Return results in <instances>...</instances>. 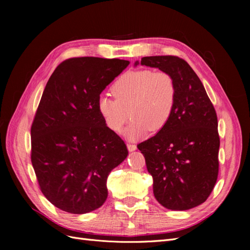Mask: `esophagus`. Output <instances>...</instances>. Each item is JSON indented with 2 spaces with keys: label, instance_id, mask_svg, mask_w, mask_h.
Wrapping results in <instances>:
<instances>
[{
  "label": "esophagus",
  "instance_id": "esophagus-1",
  "mask_svg": "<svg viewBox=\"0 0 250 250\" xmlns=\"http://www.w3.org/2000/svg\"><path fill=\"white\" fill-rule=\"evenodd\" d=\"M127 148H128V151H134L135 149H137V145H134V144H130V143H128L127 144Z\"/></svg>",
  "mask_w": 250,
  "mask_h": 250
}]
</instances>
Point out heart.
<instances>
[{"instance_id": "b5f03b06", "label": "heart", "mask_w": 250, "mask_h": 250, "mask_svg": "<svg viewBox=\"0 0 250 250\" xmlns=\"http://www.w3.org/2000/svg\"><path fill=\"white\" fill-rule=\"evenodd\" d=\"M115 100L98 99L97 109L112 132H120L129 119L133 120L125 134L128 139L142 137L149 130L157 132L169 123L175 108L177 87L167 72L152 70L128 71L115 81L111 88Z\"/></svg>"}]
</instances>
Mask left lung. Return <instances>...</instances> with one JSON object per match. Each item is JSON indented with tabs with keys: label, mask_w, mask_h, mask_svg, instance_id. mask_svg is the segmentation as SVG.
Here are the masks:
<instances>
[{
	"label": "left lung",
	"mask_w": 250,
	"mask_h": 250,
	"mask_svg": "<svg viewBox=\"0 0 250 250\" xmlns=\"http://www.w3.org/2000/svg\"><path fill=\"white\" fill-rule=\"evenodd\" d=\"M141 64L169 73L177 87L169 123L138 145L153 178L154 197L172 210L193 208L208 199L218 178L216 110L202 82L183 58L148 56Z\"/></svg>",
	"instance_id": "1"
}]
</instances>
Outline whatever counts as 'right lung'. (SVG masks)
<instances>
[{"label":"right lung","mask_w":250,"mask_h":250,"mask_svg":"<svg viewBox=\"0 0 250 250\" xmlns=\"http://www.w3.org/2000/svg\"><path fill=\"white\" fill-rule=\"evenodd\" d=\"M128 64L118 58H70L47 82L31 126V162L44 197L62 210L99 208L109 173L128 155L97 109L103 89Z\"/></svg>","instance_id":"right-lung-1"}]
</instances>
